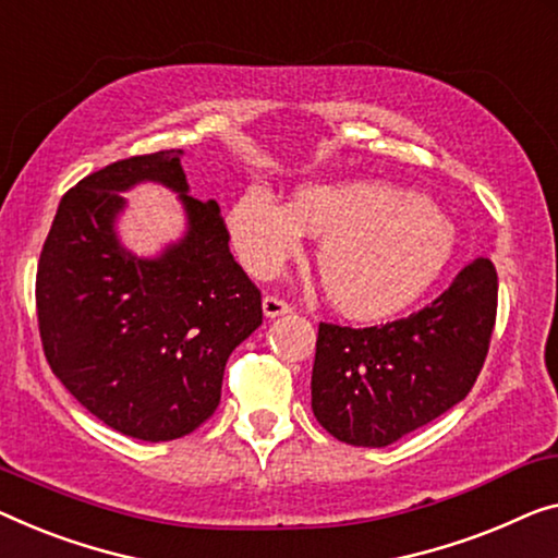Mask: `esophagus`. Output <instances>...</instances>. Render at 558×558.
I'll return each mask as SVG.
<instances>
[{"label": "esophagus", "mask_w": 558, "mask_h": 558, "mask_svg": "<svg viewBox=\"0 0 558 558\" xmlns=\"http://www.w3.org/2000/svg\"><path fill=\"white\" fill-rule=\"evenodd\" d=\"M290 311H293V307H290V303H286L278 295H265L263 298V313L268 315V318H278V315H286Z\"/></svg>", "instance_id": "1"}]
</instances>
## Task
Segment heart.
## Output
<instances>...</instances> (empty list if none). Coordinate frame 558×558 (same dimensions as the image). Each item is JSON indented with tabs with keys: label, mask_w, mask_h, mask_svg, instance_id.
<instances>
[{
	"label": "heart",
	"mask_w": 558,
	"mask_h": 558,
	"mask_svg": "<svg viewBox=\"0 0 558 558\" xmlns=\"http://www.w3.org/2000/svg\"><path fill=\"white\" fill-rule=\"evenodd\" d=\"M318 240L315 265L328 301L351 318L378 320L434 286L453 255V228L434 205L371 182L311 185L282 207L251 187L228 210V235L243 268L270 278Z\"/></svg>",
	"instance_id": "1"
}]
</instances>
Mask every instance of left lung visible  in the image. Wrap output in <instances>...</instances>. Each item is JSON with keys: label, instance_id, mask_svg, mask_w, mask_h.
Wrapping results in <instances>:
<instances>
[{"label": "left lung", "instance_id": "left-lung-1", "mask_svg": "<svg viewBox=\"0 0 558 558\" xmlns=\"http://www.w3.org/2000/svg\"><path fill=\"white\" fill-rule=\"evenodd\" d=\"M498 276L476 257L409 318L351 328L320 323L313 413L330 436L384 448L469 396L496 326Z\"/></svg>", "mask_w": 558, "mask_h": 558}]
</instances>
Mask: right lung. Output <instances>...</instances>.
<instances>
[{
	"label": "right lung",
	"mask_w": 558,
	"mask_h": 558,
	"mask_svg": "<svg viewBox=\"0 0 558 558\" xmlns=\"http://www.w3.org/2000/svg\"><path fill=\"white\" fill-rule=\"evenodd\" d=\"M182 149L124 157L66 190L37 265V320L62 386L124 436L174 440L220 403L230 353L263 323L215 199L187 195ZM153 179L181 193L189 232L160 258L124 252L119 195Z\"/></svg>",
	"instance_id": "1"
}]
</instances>
